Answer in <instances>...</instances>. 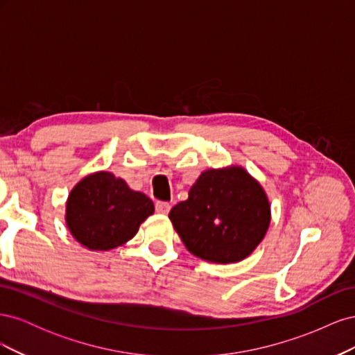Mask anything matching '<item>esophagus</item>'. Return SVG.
Here are the masks:
<instances>
[{"mask_svg":"<svg viewBox=\"0 0 355 355\" xmlns=\"http://www.w3.org/2000/svg\"><path fill=\"white\" fill-rule=\"evenodd\" d=\"M170 202L167 201H155V211L159 214H167L170 211Z\"/></svg>","mask_w":355,"mask_h":355,"instance_id":"obj_1","label":"esophagus"}]
</instances>
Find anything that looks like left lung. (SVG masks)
Wrapping results in <instances>:
<instances>
[{
  "label": "left lung",
  "instance_id": "8db88e82",
  "mask_svg": "<svg viewBox=\"0 0 355 355\" xmlns=\"http://www.w3.org/2000/svg\"><path fill=\"white\" fill-rule=\"evenodd\" d=\"M270 202L245 170H207L191 187L187 201L168 218L187 249L214 263L239 262L262 241L270 227Z\"/></svg>",
  "mask_w": 355,
  "mask_h": 355
}]
</instances>
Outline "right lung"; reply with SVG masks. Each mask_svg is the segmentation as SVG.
I'll return each instance as SVG.
<instances>
[{"label": "right lung", "mask_w": 355, "mask_h": 355, "mask_svg": "<svg viewBox=\"0 0 355 355\" xmlns=\"http://www.w3.org/2000/svg\"><path fill=\"white\" fill-rule=\"evenodd\" d=\"M153 213L151 200L108 171L83 179L67 202L68 228L90 250H110L133 239Z\"/></svg>", "instance_id": "obj_1"}]
</instances>
